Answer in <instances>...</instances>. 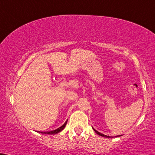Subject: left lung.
<instances>
[{"instance_id": "8db88e82", "label": "left lung", "mask_w": 155, "mask_h": 155, "mask_svg": "<svg viewBox=\"0 0 155 155\" xmlns=\"http://www.w3.org/2000/svg\"><path fill=\"white\" fill-rule=\"evenodd\" d=\"M94 132L97 133V134H99V136H102V137H107V138H109V137H109V136H107V135H104V134H101V133H100V132H97V130H95L94 129ZM117 137H119V136H117Z\"/></svg>"}]
</instances>
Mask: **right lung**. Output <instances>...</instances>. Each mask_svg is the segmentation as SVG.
Instances as JSON below:
<instances>
[{
	"instance_id": "1",
	"label": "right lung",
	"mask_w": 155,
	"mask_h": 155,
	"mask_svg": "<svg viewBox=\"0 0 155 155\" xmlns=\"http://www.w3.org/2000/svg\"><path fill=\"white\" fill-rule=\"evenodd\" d=\"M66 123H67V121H66L65 123H64V124L62 125L61 127H59V128H58V129H56V130H54V131H51V132H40V133H42V134H57V133H58V132H60L61 131H62L64 130V128H65V127H66Z\"/></svg>"
}]
</instances>
